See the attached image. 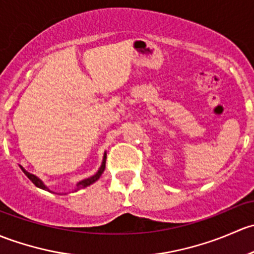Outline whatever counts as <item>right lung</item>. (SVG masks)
<instances>
[{"label":"right lung","instance_id":"right-lung-1","mask_svg":"<svg viewBox=\"0 0 254 254\" xmlns=\"http://www.w3.org/2000/svg\"><path fill=\"white\" fill-rule=\"evenodd\" d=\"M105 163H106V154H105V155H104V160H103V164H101V167H100V169H99V171L96 172V174L94 175V176H91V177H89V179H85V180H83V181H80L79 184L77 185V190H80V188L88 187V186H90L91 184H94V182H95V181H98V180H99V177L101 176V174H103V172H104V170H105ZM20 169H22V171L24 172V174H25V176H27L28 179H29L30 181L33 182V184L36 186V187H39V188H43V190H48V187H46V186L44 185L43 182H41V180H39L38 177H36V176H34L33 174H29V172H28V171H25V170L23 169L22 166H20Z\"/></svg>","mask_w":254,"mask_h":254}]
</instances>
